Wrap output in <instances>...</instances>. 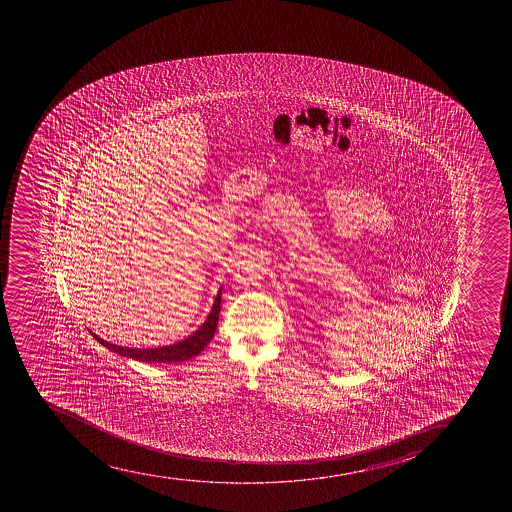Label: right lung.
Returning a JSON list of instances; mask_svg holds the SVG:
<instances>
[{
    "label": "right lung",
    "instance_id": "1",
    "mask_svg": "<svg viewBox=\"0 0 512 512\" xmlns=\"http://www.w3.org/2000/svg\"><path fill=\"white\" fill-rule=\"evenodd\" d=\"M220 302H222V289L218 290L215 302H213L212 310L208 314L207 320L203 325L198 327L190 337L180 340L177 344L165 345V347H157V349H132V347H122V345L110 344L107 340L100 339L98 335L93 337L108 350L117 352V354L128 357V359L140 360V362H148V364H167V362H185L192 359L195 355L200 354L208 342L212 340L215 330H217L218 314H220Z\"/></svg>",
    "mask_w": 512,
    "mask_h": 512
}]
</instances>
